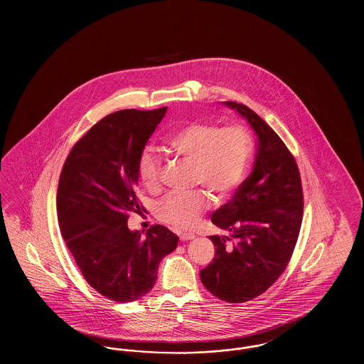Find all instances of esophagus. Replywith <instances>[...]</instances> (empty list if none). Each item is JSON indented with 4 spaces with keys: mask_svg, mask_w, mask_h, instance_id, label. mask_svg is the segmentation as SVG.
I'll return each mask as SVG.
<instances>
[{
    "mask_svg": "<svg viewBox=\"0 0 364 364\" xmlns=\"http://www.w3.org/2000/svg\"><path fill=\"white\" fill-rule=\"evenodd\" d=\"M193 239H195L193 233H183V235H180V240L181 242H188V240H193Z\"/></svg>",
    "mask_w": 364,
    "mask_h": 364,
    "instance_id": "esophagus-1",
    "label": "esophagus"
}]
</instances>
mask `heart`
<instances>
[{
    "mask_svg": "<svg viewBox=\"0 0 364 364\" xmlns=\"http://www.w3.org/2000/svg\"><path fill=\"white\" fill-rule=\"evenodd\" d=\"M164 146L176 156L192 162V183L203 186L218 199H224L244 180L251 156V134L240 125L223 127L213 122H193L180 125L164 138ZM161 159L150 150L138 158L140 181L156 190L161 180ZM208 208L202 190L173 192L161 200L158 218L176 230H190Z\"/></svg>",
    "mask_w": 364,
    "mask_h": 364,
    "instance_id": "b5f03b06",
    "label": "heart"
}]
</instances>
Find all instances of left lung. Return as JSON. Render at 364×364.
I'll return each mask as SVG.
<instances>
[{
    "label": "left lung",
    "instance_id": "obj_1",
    "mask_svg": "<svg viewBox=\"0 0 364 364\" xmlns=\"http://www.w3.org/2000/svg\"><path fill=\"white\" fill-rule=\"evenodd\" d=\"M239 112L258 136L254 169L233 198L213 213L229 236H210L215 257L200 270L210 294L244 303L266 292L292 257L303 218V190L294 156L277 134L245 105Z\"/></svg>",
    "mask_w": 364,
    "mask_h": 364
}]
</instances>
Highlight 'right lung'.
Returning <instances> with one entry per match:
<instances>
[{
  "label": "right lung",
  "instance_id": "right-lung-1",
  "mask_svg": "<svg viewBox=\"0 0 364 364\" xmlns=\"http://www.w3.org/2000/svg\"><path fill=\"white\" fill-rule=\"evenodd\" d=\"M168 107L107 114L72 147L60 174L57 217L87 282L106 299L135 301L154 287L161 259L178 237L153 225L146 237L128 228L140 211L138 158Z\"/></svg>",
  "mask_w": 364,
  "mask_h": 364
}]
</instances>
